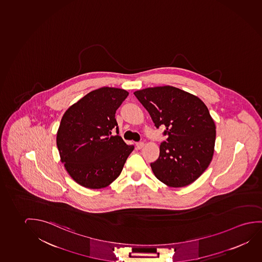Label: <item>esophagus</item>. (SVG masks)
<instances>
[{
  "label": "esophagus",
  "instance_id": "obj_1",
  "mask_svg": "<svg viewBox=\"0 0 262 262\" xmlns=\"http://www.w3.org/2000/svg\"><path fill=\"white\" fill-rule=\"evenodd\" d=\"M143 145H144L143 142H137L136 148H138V149H141V148H143Z\"/></svg>",
  "mask_w": 262,
  "mask_h": 262
}]
</instances>
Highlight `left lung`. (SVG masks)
<instances>
[{"label":"left lung","instance_id":"obj_1","mask_svg":"<svg viewBox=\"0 0 262 262\" xmlns=\"http://www.w3.org/2000/svg\"><path fill=\"white\" fill-rule=\"evenodd\" d=\"M166 141L150 163L156 178L171 187L187 186L208 167L213 155L215 124L200 99L173 86L146 88L134 93Z\"/></svg>","mask_w":262,"mask_h":262}]
</instances>
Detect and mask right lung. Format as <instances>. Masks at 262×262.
<instances>
[{"label": "right lung", "instance_id": "1", "mask_svg": "<svg viewBox=\"0 0 262 262\" xmlns=\"http://www.w3.org/2000/svg\"><path fill=\"white\" fill-rule=\"evenodd\" d=\"M129 95L120 88H102L84 95L64 113L57 130V146L61 162L80 186L100 189L121 174L133 145L117 129L115 113Z\"/></svg>", "mask_w": 262, "mask_h": 262}]
</instances>
